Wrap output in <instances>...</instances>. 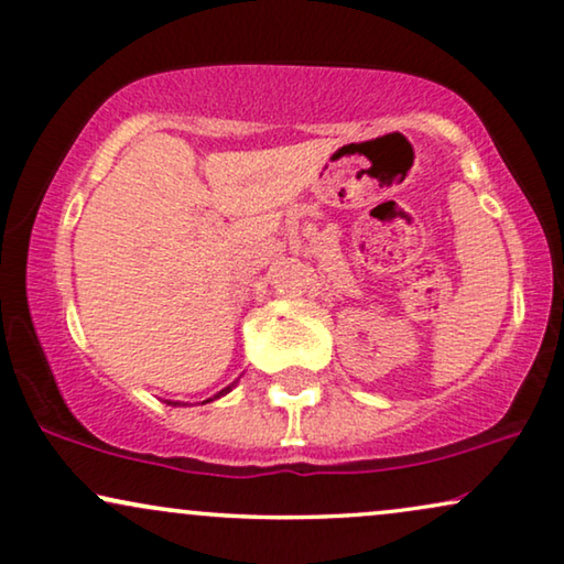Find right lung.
Instances as JSON below:
<instances>
[{
	"label": "right lung",
	"instance_id": "1",
	"mask_svg": "<svg viewBox=\"0 0 564 564\" xmlns=\"http://www.w3.org/2000/svg\"><path fill=\"white\" fill-rule=\"evenodd\" d=\"M227 391H229V388H225V391H219V393H217V395H214V399H219V395H225V393H227ZM214 399H209V401H214ZM169 403H171V401H169Z\"/></svg>",
	"mask_w": 564,
	"mask_h": 564
}]
</instances>
